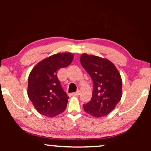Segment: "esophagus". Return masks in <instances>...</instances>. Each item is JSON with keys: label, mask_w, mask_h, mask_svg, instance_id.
<instances>
[{"label": "esophagus", "mask_w": 151, "mask_h": 151, "mask_svg": "<svg viewBox=\"0 0 151 151\" xmlns=\"http://www.w3.org/2000/svg\"><path fill=\"white\" fill-rule=\"evenodd\" d=\"M80 93H81V92H80V91H78L77 92H76V93H71L70 94L72 96H78L79 94H80Z\"/></svg>", "instance_id": "1"}]
</instances>
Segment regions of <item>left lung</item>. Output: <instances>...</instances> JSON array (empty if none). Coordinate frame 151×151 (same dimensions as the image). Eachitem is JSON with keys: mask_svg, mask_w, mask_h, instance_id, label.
<instances>
[{"mask_svg": "<svg viewBox=\"0 0 151 151\" xmlns=\"http://www.w3.org/2000/svg\"><path fill=\"white\" fill-rule=\"evenodd\" d=\"M81 63L93 82L92 99L83 105L85 111L95 118L105 116L113 111L122 97V78L111 61L86 53Z\"/></svg>", "mask_w": 151, "mask_h": 151, "instance_id": "obj_1", "label": "left lung"}]
</instances>
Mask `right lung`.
Masks as SVG:
<instances>
[{
    "instance_id": "add662e5",
    "label": "right lung",
    "mask_w": 151,
    "mask_h": 151,
    "mask_svg": "<svg viewBox=\"0 0 151 151\" xmlns=\"http://www.w3.org/2000/svg\"><path fill=\"white\" fill-rule=\"evenodd\" d=\"M73 58L71 52L57 53L40 61L30 71L27 94L42 115L55 117L66 109L68 96L62 88L57 73L69 65Z\"/></svg>"
}]
</instances>
